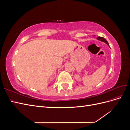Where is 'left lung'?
Returning a JSON list of instances; mask_svg holds the SVG:
<instances>
[{"label":"left lung","instance_id":"left-lung-1","mask_svg":"<svg viewBox=\"0 0 130 130\" xmlns=\"http://www.w3.org/2000/svg\"><path fill=\"white\" fill-rule=\"evenodd\" d=\"M97 39H98V40H100V41H103V42H105V43H106V44H107L109 46V44H108V42H107V41H106L104 37H98L97 38Z\"/></svg>","mask_w":130,"mask_h":130}]
</instances>
